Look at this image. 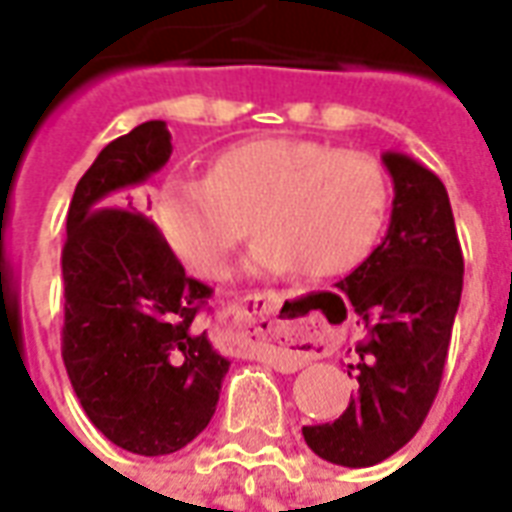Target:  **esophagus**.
<instances>
[{
	"label": "esophagus",
	"mask_w": 512,
	"mask_h": 512,
	"mask_svg": "<svg viewBox=\"0 0 512 512\" xmlns=\"http://www.w3.org/2000/svg\"><path fill=\"white\" fill-rule=\"evenodd\" d=\"M279 299L274 293H252L246 299L227 304L222 310L224 321H230L233 337L241 345H255L263 351L268 365L282 373H293L312 359L307 340L290 326H279L274 312Z\"/></svg>",
	"instance_id": "1"
}]
</instances>
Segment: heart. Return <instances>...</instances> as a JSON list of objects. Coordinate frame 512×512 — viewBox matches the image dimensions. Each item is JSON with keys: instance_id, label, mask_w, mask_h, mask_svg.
<instances>
[{"instance_id": "obj_1", "label": "heart", "mask_w": 512, "mask_h": 512, "mask_svg": "<svg viewBox=\"0 0 512 512\" xmlns=\"http://www.w3.org/2000/svg\"><path fill=\"white\" fill-rule=\"evenodd\" d=\"M389 205L381 164L367 153L310 139H255L216 158L211 178H169L156 219L175 255L216 277L249 233L260 230L241 271L249 277L299 268L334 277L376 244Z\"/></svg>"}]
</instances>
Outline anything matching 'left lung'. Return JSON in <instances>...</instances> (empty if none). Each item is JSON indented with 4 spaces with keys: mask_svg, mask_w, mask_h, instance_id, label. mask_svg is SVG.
Listing matches in <instances>:
<instances>
[{
    "mask_svg": "<svg viewBox=\"0 0 512 512\" xmlns=\"http://www.w3.org/2000/svg\"><path fill=\"white\" fill-rule=\"evenodd\" d=\"M381 158L395 186L389 227L370 257L337 282L365 326L348 365L359 389L334 422L301 428L318 458L348 469L386 461L422 428L463 290L444 183L406 153L389 150Z\"/></svg>",
    "mask_w": 512,
    "mask_h": 512,
    "instance_id": "1",
    "label": "left lung"
}]
</instances>
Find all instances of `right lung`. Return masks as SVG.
<instances>
[{
	"instance_id": "right-lung-1",
	"label": "right lung",
	"mask_w": 512,
	"mask_h": 512,
	"mask_svg": "<svg viewBox=\"0 0 512 512\" xmlns=\"http://www.w3.org/2000/svg\"><path fill=\"white\" fill-rule=\"evenodd\" d=\"M172 156L164 120H147L98 153L76 183L62 249V359L84 414L134 455L183 450L208 428L230 370L200 332L211 288L186 277L147 216L109 208Z\"/></svg>"
}]
</instances>
